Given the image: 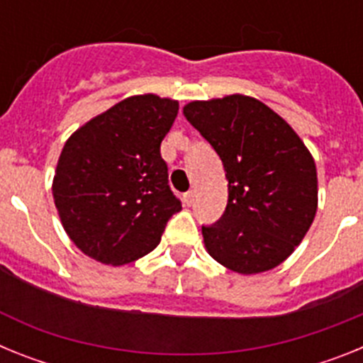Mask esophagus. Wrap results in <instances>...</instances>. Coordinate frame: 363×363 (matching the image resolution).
<instances>
[{"mask_svg": "<svg viewBox=\"0 0 363 363\" xmlns=\"http://www.w3.org/2000/svg\"><path fill=\"white\" fill-rule=\"evenodd\" d=\"M184 201H185V203H187V205L194 203V191L185 192V194H184Z\"/></svg>", "mask_w": 363, "mask_h": 363, "instance_id": "34e87169", "label": "esophagus"}]
</instances>
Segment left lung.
<instances>
[{
    "instance_id": "8db88e82",
    "label": "left lung",
    "mask_w": 363,
    "mask_h": 363,
    "mask_svg": "<svg viewBox=\"0 0 363 363\" xmlns=\"http://www.w3.org/2000/svg\"><path fill=\"white\" fill-rule=\"evenodd\" d=\"M184 114L216 150L229 182L223 216L201 227L205 249L240 274L271 271L293 255L316 214L318 178L309 149L251 96L191 101Z\"/></svg>"
}]
</instances>
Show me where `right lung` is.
<instances>
[{
    "mask_svg": "<svg viewBox=\"0 0 363 363\" xmlns=\"http://www.w3.org/2000/svg\"><path fill=\"white\" fill-rule=\"evenodd\" d=\"M178 107L156 94L130 96L67 140L54 203L74 245L96 262L116 267L149 255L182 211L160 154Z\"/></svg>",
    "mask_w": 363,
    "mask_h": 363,
    "instance_id": "add662e5",
    "label": "right lung"
}]
</instances>
